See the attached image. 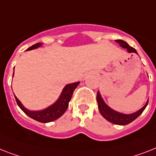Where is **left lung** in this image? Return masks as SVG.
<instances>
[{
  "label": "left lung",
  "mask_w": 156,
  "mask_h": 156,
  "mask_svg": "<svg viewBox=\"0 0 156 156\" xmlns=\"http://www.w3.org/2000/svg\"><path fill=\"white\" fill-rule=\"evenodd\" d=\"M115 41L122 48H127L128 52H136V53H137L136 50L134 48L128 45L125 41H121V40H116ZM96 100H97V103H98L99 111H100V114L102 115V116L104 117V119H106L108 121L110 122V123L117 124V125H127V124L130 123L131 122L133 121V120H135L137 117L140 116L142 114V112L144 111L147 105L148 104V100H147V102L146 103L144 106L140 110H139L138 112H136L133 113V114L126 115V114H122V113L117 112L111 109L108 106H107L105 103L104 102L103 99L101 98L100 94L99 92H97V95H96Z\"/></svg>",
  "instance_id": "obj_1"
}]
</instances>
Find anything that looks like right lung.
Returning <instances> with one entry per match:
<instances>
[{
    "mask_svg": "<svg viewBox=\"0 0 156 156\" xmlns=\"http://www.w3.org/2000/svg\"><path fill=\"white\" fill-rule=\"evenodd\" d=\"M41 45V43L35 44L33 46H31L30 48H29L27 50L34 49V48H37L40 47ZM79 83L80 82H77V83L67 84L64 87L62 93L60 95V98L58 99V100L55 104L51 105L48 108H47L44 110L38 111V112H32V111L27 110L23 106L22 104H21L20 100H18L16 96H15V99H16V101L17 103L18 106L20 107V108L28 116H29L32 119H35V120H37V121L41 122V123H48V122H52L53 120H56V119H58L59 117L61 116L65 112V111L67 110L68 107H69V101H70L71 98L73 96V92H74V90L76 89V87L78 86Z\"/></svg>",
    "mask_w": 156,
    "mask_h": 156,
    "instance_id": "add662e5",
    "label": "right lung"
}]
</instances>
